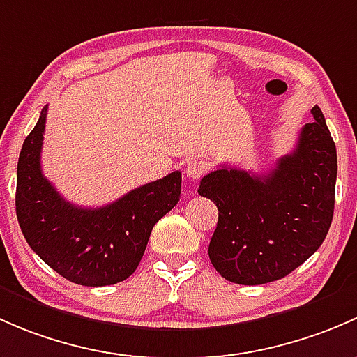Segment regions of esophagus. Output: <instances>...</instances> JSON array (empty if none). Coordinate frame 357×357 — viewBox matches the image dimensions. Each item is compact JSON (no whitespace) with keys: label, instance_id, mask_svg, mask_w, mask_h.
<instances>
[{"label":"esophagus","instance_id":"34e87169","mask_svg":"<svg viewBox=\"0 0 357 357\" xmlns=\"http://www.w3.org/2000/svg\"><path fill=\"white\" fill-rule=\"evenodd\" d=\"M206 170H208V167H206L204 161H201V160H197V158H194V160H190L189 163H187L185 175H187V178L197 180V178L203 177V175L206 174Z\"/></svg>","mask_w":357,"mask_h":357}]
</instances>
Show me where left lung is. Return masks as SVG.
<instances>
[{
	"label": "left lung",
	"mask_w": 357,
	"mask_h": 357,
	"mask_svg": "<svg viewBox=\"0 0 357 357\" xmlns=\"http://www.w3.org/2000/svg\"><path fill=\"white\" fill-rule=\"evenodd\" d=\"M290 154L268 174L222 167L199 196L218 208L208 255L229 282L261 285L287 277L323 244L333 218L337 149L316 105Z\"/></svg>",
	"instance_id": "1"
}]
</instances>
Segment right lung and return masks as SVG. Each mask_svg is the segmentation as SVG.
Listing matches in <instances>:
<instances>
[{
	"label": "right lung",
	"mask_w": 357,
	"mask_h": 357,
	"mask_svg": "<svg viewBox=\"0 0 357 357\" xmlns=\"http://www.w3.org/2000/svg\"><path fill=\"white\" fill-rule=\"evenodd\" d=\"M47 106L24 141L17 165V218L25 241L47 266L87 287L123 282L141 263L153 227L180 199L182 175L144 183L101 208L60 196L41 170Z\"/></svg>",
	"instance_id": "right-lung-1"
}]
</instances>
